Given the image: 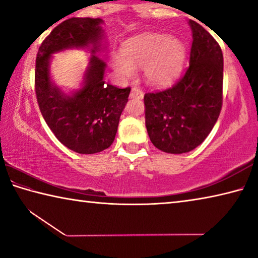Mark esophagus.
I'll use <instances>...</instances> for the list:
<instances>
[{
  "label": "esophagus",
  "instance_id": "obj_1",
  "mask_svg": "<svg viewBox=\"0 0 258 258\" xmlns=\"http://www.w3.org/2000/svg\"><path fill=\"white\" fill-rule=\"evenodd\" d=\"M131 99H143V92L142 90H140L139 87H133L132 91L130 93Z\"/></svg>",
  "mask_w": 258,
  "mask_h": 258
}]
</instances>
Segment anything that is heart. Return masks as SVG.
Instances as JSON below:
<instances>
[{"instance_id":"1","label":"heart","mask_w":258,"mask_h":258,"mask_svg":"<svg viewBox=\"0 0 258 258\" xmlns=\"http://www.w3.org/2000/svg\"><path fill=\"white\" fill-rule=\"evenodd\" d=\"M185 45L180 38L165 34H143L131 38L123 52L111 56L115 71L123 77H132L135 68H143L145 77L152 85L171 83L182 71Z\"/></svg>"}]
</instances>
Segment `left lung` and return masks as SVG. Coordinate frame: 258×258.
Masks as SVG:
<instances>
[{
  "label": "left lung",
  "instance_id": "8db88e82",
  "mask_svg": "<svg viewBox=\"0 0 258 258\" xmlns=\"http://www.w3.org/2000/svg\"><path fill=\"white\" fill-rule=\"evenodd\" d=\"M189 67L172 87L145 94L146 126L152 145L167 154H184L202 145L223 103V53L202 25L189 21Z\"/></svg>",
  "mask_w": 258,
  "mask_h": 258
}]
</instances>
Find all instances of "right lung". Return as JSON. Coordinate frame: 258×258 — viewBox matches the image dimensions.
<instances>
[{
	"label": "right lung",
	"mask_w": 258,
	"mask_h": 258,
	"mask_svg": "<svg viewBox=\"0 0 258 258\" xmlns=\"http://www.w3.org/2000/svg\"><path fill=\"white\" fill-rule=\"evenodd\" d=\"M100 18H69L59 24L42 42L35 67V92L38 107L55 138L82 155L97 154L111 146L131 87L106 84V61L94 55L102 38ZM92 45L85 85L66 96L50 82V54L69 47Z\"/></svg>",
	"instance_id": "obj_1"
}]
</instances>
